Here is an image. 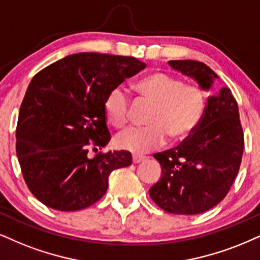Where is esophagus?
I'll return each mask as SVG.
<instances>
[{
	"label": "esophagus",
	"instance_id": "obj_1",
	"mask_svg": "<svg viewBox=\"0 0 260 260\" xmlns=\"http://www.w3.org/2000/svg\"><path fill=\"white\" fill-rule=\"evenodd\" d=\"M146 156L141 154H133V162L134 164H137V162H141L142 160H145Z\"/></svg>",
	"mask_w": 260,
	"mask_h": 260
}]
</instances>
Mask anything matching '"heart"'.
<instances>
[{"instance_id": "b5f03b06", "label": "heart", "mask_w": 260, "mask_h": 260, "mask_svg": "<svg viewBox=\"0 0 260 260\" xmlns=\"http://www.w3.org/2000/svg\"><path fill=\"white\" fill-rule=\"evenodd\" d=\"M137 94L154 102L148 126L129 127L115 137V145L134 153H146L168 140L183 141L200 126L207 108L206 94L199 85L185 84L181 78L155 71L134 85ZM106 119L114 127L129 120V98L121 86H115L104 101Z\"/></svg>"}]
</instances>
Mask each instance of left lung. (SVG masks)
<instances>
[{
	"instance_id": "obj_1",
	"label": "left lung",
	"mask_w": 260,
	"mask_h": 260,
	"mask_svg": "<svg viewBox=\"0 0 260 260\" xmlns=\"http://www.w3.org/2000/svg\"><path fill=\"white\" fill-rule=\"evenodd\" d=\"M170 66L197 79L208 90L218 76L204 62L171 60ZM243 146L239 107L229 88L208 99L197 131L175 148L155 153L161 178L149 189L152 200L169 213L198 214L219 204L228 194L241 165Z\"/></svg>"
}]
</instances>
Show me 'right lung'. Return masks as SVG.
Segmentation results:
<instances>
[{"mask_svg":"<svg viewBox=\"0 0 260 260\" xmlns=\"http://www.w3.org/2000/svg\"><path fill=\"white\" fill-rule=\"evenodd\" d=\"M145 67L133 56L78 53L32 78L19 111L17 155L42 204L59 211L91 206L105 195L111 172L131 165L126 150L88 153L111 140L106 95Z\"/></svg>","mask_w":260,"mask_h":260,"instance_id":"right-lung-1","label":"right lung"}]
</instances>
